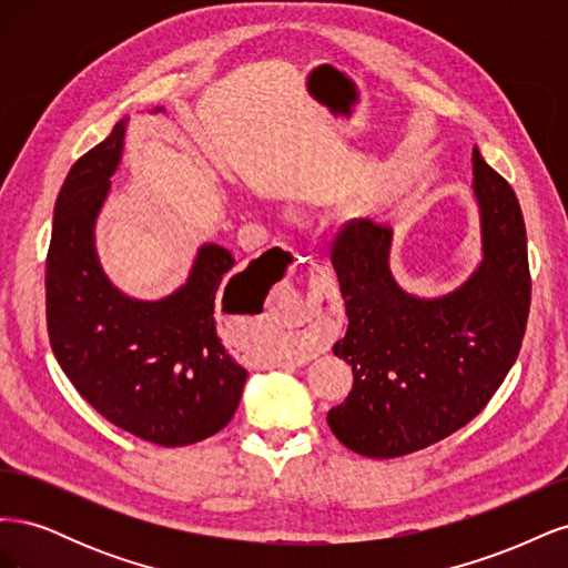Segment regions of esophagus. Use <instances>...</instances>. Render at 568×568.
I'll return each mask as SVG.
<instances>
[{"label": "esophagus", "instance_id": "obj_1", "mask_svg": "<svg viewBox=\"0 0 568 568\" xmlns=\"http://www.w3.org/2000/svg\"><path fill=\"white\" fill-rule=\"evenodd\" d=\"M334 296H336L334 286H332V280L326 277V272L320 267L313 270L311 294H307L305 305L296 315L298 326H303V329L313 336L326 334V322H329V317L324 315V311H326V305L334 303Z\"/></svg>", "mask_w": 568, "mask_h": 568}]
</instances>
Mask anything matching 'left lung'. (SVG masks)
Segmentation results:
<instances>
[{"mask_svg": "<svg viewBox=\"0 0 568 568\" xmlns=\"http://www.w3.org/2000/svg\"><path fill=\"white\" fill-rule=\"evenodd\" d=\"M484 261L453 294L417 298L388 270L390 227L351 220L332 242L348 332L334 355L353 367L334 436L372 459L428 448L469 424L521 351L530 307L526 227L517 194L471 153Z\"/></svg>", "mask_w": 568, "mask_h": 568, "instance_id": "left-lung-1", "label": "left lung"}]
</instances>
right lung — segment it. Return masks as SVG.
I'll return each instance as SVG.
<instances>
[{
  "mask_svg": "<svg viewBox=\"0 0 568 568\" xmlns=\"http://www.w3.org/2000/svg\"><path fill=\"white\" fill-rule=\"evenodd\" d=\"M123 134L120 120L75 161L59 192L44 274L47 332L61 369L101 417L142 440L180 448L225 428L242 400L248 372L215 332L220 288L234 257L205 244L186 284L153 303L132 301L106 280L94 253V220ZM244 272L227 282L225 296ZM265 286H253L251 301H263Z\"/></svg>",
  "mask_w": 568,
  "mask_h": 568,
  "instance_id": "obj_1",
  "label": "right lung"
}]
</instances>
